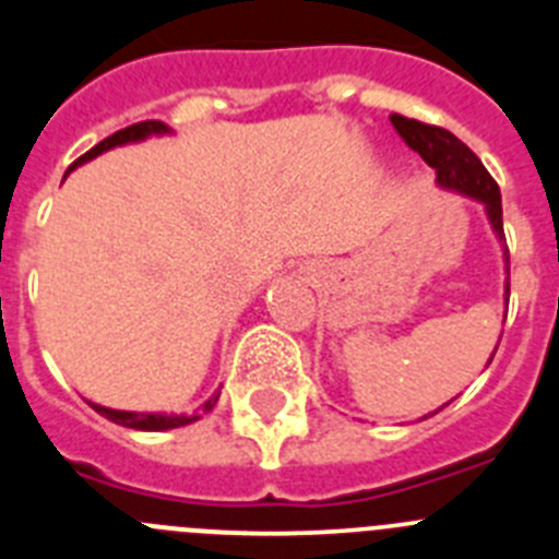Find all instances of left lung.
I'll list each match as a JSON object with an SVG mask.
<instances>
[{"label":"left lung","mask_w":559,"mask_h":559,"mask_svg":"<svg viewBox=\"0 0 559 559\" xmlns=\"http://www.w3.org/2000/svg\"><path fill=\"white\" fill-rule=\"evenodd\" d=\"M389 120H392L394 131L400 133V140L406 142L412 151H417L419 156L437 170L439 185L464 192V195H471V199L484 201L487 215H490L492 221V229L501 235V190H498L496 179L487 173V167L481 165V159H478L476 153L464 145L459 136L445 131V128L428 126V122L419 120H408L403 114H392ZM507 260H510V257H507ZM507 294H510V283H507Z\"/></svg>","instance_id":"left-lung-1"}]
</instances>
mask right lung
<instances>
[{"mask_svg":"<svg viewBox=\"0 0 559 559\" xmlns=\"http://www.w3.org/2000/svg\"><path fill=\"white\" fill-rule=\"evenodd\" d=\"M167 126L159 120H145V122H133V126L122 128V131H114L111 136H106L103 142H97L92 151H86L81 156V159L72 162V167L83 165V162L95 159L97 153L108 151V147L114 145H126V142H136V140H145V136H151V133H165ZM69 167V170H72ZM218 403V394L215 397H210L204 403V408L201 412H212V406ZM92 408H95L97 414H103L106 419H111V423H117V426H126V428H136V431H167V428H179V426H187V423H192L195 417H167V414H136V412H114V408H103V406H95L92 403Z\"/></svg>","mask_w":559,"mask_h":559,"instance_id":"right-lung-1","label":"right lung"}]
</instances>
